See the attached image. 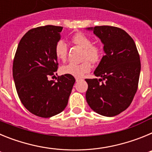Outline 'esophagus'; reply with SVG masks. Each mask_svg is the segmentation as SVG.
Listing matches in <instances>:
<instances>
[{
    "mask_svg": "<svg viewBox=\"0 0 152 152\" xmlns=\"http://www.w3.org/2000/svg\"><path fill=\"white\" fill-rule=\"evenodd\" d=\"M80 80V78H78V77H76V82H78V81Z\"/></svg>",
    "mask_w": 152,
    "mask_h": 152,
    "instance_id": "esophagus-1",
    "label": "esophagus"
}]
</instances>
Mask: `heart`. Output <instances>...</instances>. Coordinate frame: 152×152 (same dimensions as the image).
<instances>
[{
  "instance_id": "1",
  "label": "heart",
  "mask_w": 152,
  "mask_h": 152,
  "mask_svg": "<svg viewBox=\"0 0 152 152\" xmlns=\"http://www.w3.org/2000/svg\"><path fill=\"white\" fill-rule=\"evenodd\" d=\"M72 40L74 43L84 49L82 58L84 61L80 63H68L66 65L62 66L61 71L64 75H70L74 77H80L84 76V74L91 71L92 65L89 60L93 63H97L100 61L103 51L100 46L94 45L92 39L84 33H76L72 36ZM55 54L58 60L63 61L66 60L68 56V45L65 41L61 39L57 42L55 46Z\"/></svg>"
}]
</instances>
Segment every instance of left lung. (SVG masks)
I'll return each instance as SVG.
<instances>
[{"instance_id": "1", "label": "left lung", "mask_w": 152, "mask_h": 152, "mask_svg": "<svg viewBox=\"0 0 152 152\" xmlns=\"http://www.w3.org/2000/svg\"><path fill=\"white\" fill-rule=\"evenodd\" d=\"M103 42L105 55L94 75L100 79H85L86 100L102 116H116L128 108L138 89L141 62L135 42L126 31L111 26L94 28Z\"/></svg>"}]
</instances>
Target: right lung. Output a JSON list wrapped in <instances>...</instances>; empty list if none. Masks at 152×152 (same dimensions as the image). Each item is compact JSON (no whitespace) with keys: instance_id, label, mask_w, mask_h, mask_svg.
Listing matches in <instances>:
<instances>
[{"instance_id":"right-lung-1","label":"right lung","mask_w":152,"mask_h":152,"mask_svg":"<svg viewBox=\"0 0 152 152\" xmlns=\"http://www.w3.org/2000/svg\"><path fill=\"white\" fill-rule=\"evenodd\" d=\"M61 26L33 28L24 35L16 51L13 77L17 94L31 113L49 118L66 107L75 82L72 75L49 80L58 69L55 46L61 39ZM57 75V73H56Z\"/></svg>"}]
</instances>
